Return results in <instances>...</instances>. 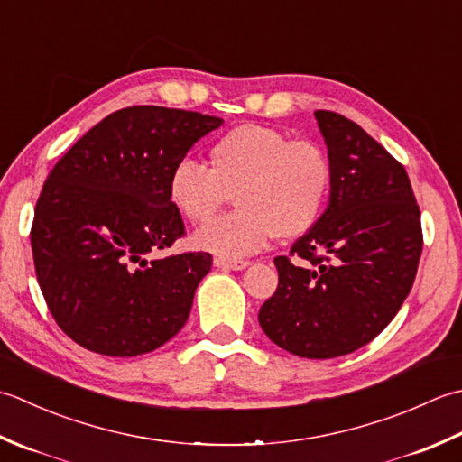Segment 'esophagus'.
<instances>
[{
	"label": "esophagus",
	"mask_w": 462,
	"mask_h": 462,
	"mask_svg": "<svg viewBox=\"0 0 462 462\" xmlns=\"http://www.w3.org/2000/svg\"><path fill=\"white\" fill-rule=\"evenodd\" d=\"M249 265H251L249 261H241V259H225V257H215V267H219V269L241 271V269H247Z\"/></svg>",
	"instance_id": "esophagus-1"
}]
</instances>
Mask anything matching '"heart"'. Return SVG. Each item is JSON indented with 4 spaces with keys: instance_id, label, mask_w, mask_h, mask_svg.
Instances as JSON below:
<instances>
[{
    "instance_id": "1",
    "label": "heart",
    "mask_w": 462,
    "mask_h": 462,
    "mask_svg": "<svg viewBox=\"0 0 462 462\" xmlns=\"http://www.w3.org/2000/svg\"><path fill=\"white\" fill-rule=\"evenodd\" d=\"M331 189V165L315 141L245 124L209 149V169L183 159L169 175V201L191 223L213 219L233 195L239 209L195 233V247L231 259L315 227Z\"/></svg>"
}]
</instances>
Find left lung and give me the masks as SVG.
Wrapping results in <instances>:
<instances>
[{
	"label": "left lung",
	"instance_id": "8db88e82",
	"mask_svg": "<svg viewBox=\"0 0 462 462\" xmlns=\"http://www.w3.org/2000/svg\"><path fill=\"white\" fill-rule=\"evenodd\" d=\"M331 165L327 211L275 257L259 325L281 349L333 359L371 343L415 283L420 209L404 167L355 121L315 111ZM294 259L291 260L290 257Z\"/></svg>",
	"mask_w": 462,
	"mask_h": 462
}]
</instances>
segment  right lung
<instances>
[{"instance_id":"obj_1","label":"right lung","mask_w":462,"mask_h":462,"mask_svg":"<svg viewBox=\"0 0 462 462\" xmlns=\"http://www.w3.org/2000/svg\"><path fill=\"white\" fill-rule=\"evenodd\" d=\"M221 124L197 111L119 109L47 175L32 225L33 265L55 323L78 345L135 356L183 328L213 257L153 255L185 235L169 175Z\"/></svg>"}]
</instances>
